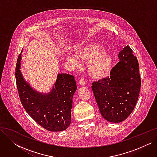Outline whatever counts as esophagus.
<instances>
[{
	"label": "esophagus",
	"mask_w": 157,
	"mask_h": 157,
	"mask_svg": "<svg viewBox=\"0 0 157 157\" xmlns=\"http://www.w3.org/2000/svg\"><path fill=\"white\" fill-rule=\"evenodd\" d=\"M79 83L81 85H85V81L83 79H79Z\"/></svg>",
	"instance_id": "1"
}]
</instances>
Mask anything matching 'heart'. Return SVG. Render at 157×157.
Instances as JSON below:
<instances>
[{
    "mask_svg": "<svg viewBox=\"0 0 157 157\" xmlns=\"http://www.w3.org/2000/svg\"><path fill=\"white\" fill-rule=\"evenodd\" d=\"M67 60L74 67H80V60L88 62V72L94 78L105 77L109 72L113 64L111 56L105 51L102 44L97 43L85 46L77 51L76 56L69 55Z\"/></svg>",
    "mask_w": 157,
    "mask_h": 157,
    "instance_id": "b5f03b06",
    "label": "heart"
}]
</instances>
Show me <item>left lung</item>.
<instances>
[{
	"label": "left lung",
	"instance_id": "left-lung-1",
	"mask_svg": "<svg viewBox=\"0 0 157 157\" xmlns=\"http://www.w3.org/2000/svg\"><path fill=\"white\" fill-rule=\"evenodd\" d=\"M118 56L110 76L94 81L92 86L102 117L113 123L124 121L133 111L141 85L139 63L132 49L127 46Z\"/></svg>",
	"mask_w": 157,
	"mask_h": 157
}]
</instances>
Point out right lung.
I'll list each match as a JSON object with an SVG mask.
<instances>
[{"instance_id":"obj_1","label":"right lung","mask_w":157,"mask_h":157,"mask_svg":"<svg viewBox=\"0 0 157 157\" xmlns=\"http://www.w3.org/2000/svg\"><path fill=\"white\" fill-rule=\"evenodd\" d=\"M21 59L20 54L15 77L20 99L25 110L47 130H65L71 124L72 97L77 89L74 77L69 74H59L50 93H38L24 80L20 70Z\"/></svg>"}]
</instances>
